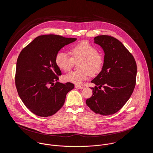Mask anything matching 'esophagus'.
I'll return each instance as SVG.
<instances>
[{
  "instance_id": "34e87169",
  "label": "esophagus",
  "mask_w": 153,
  "mask_h": 153,
  "mask_svg": "<svg viewBox=\"0 0 153 153\" xmlns=\"http://www.w3.org/2000/svg\"><path fill=\"white\" fill-rule=\"evenodd\" d=\"M75 88L79 89V90H82L84 88L83 86H79V85H75Z\"/></svg>"
}]
</instances>
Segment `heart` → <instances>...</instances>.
Returning a JSON list of instances; mask_svg holds the SVG:
<instances>
[{"mask_svg": "<svg viewBox=\"0 0 153 153\" xmlns=\"http://www.w3.org/2000/svg\"><path fill=\"white\" fill-rule=\"evenodd\" d=\"M70 57L64 52H59L55 59L57 66L63 71H69L77 62V71L70 72L63 76L64 79L75 84H80L90 75L99 73L102 69L104 58L103 54L86 41H82L71 48Z\"/></svg>", "mask_w": 153, "mask_h": 153, "instance_id": "b5f03b06", "label": "heart"}]
</instances>
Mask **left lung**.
Listing matches in <instances>:
<instances>
[{"label":"left lung","mask_w":153,"mask_h":153,"mask_svg":"<svg viewBox=\"0 0 153 153\" xmlns=\"http://www.w3.org/2000/svg\"><path fill=\"white\" fill-rule=\"evenodd\" d=\"M105 52L102 71L91 82L93 95L86 105L96 114L117 113L131 96L136 86L137 65L132 55L117 39L106 35L94 37Z\"/></svg>","instance_id":"8db88e82"}]
</instances>
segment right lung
Instances as JSON below:
<instances>
[{
  "label": "right lung",
  "mask_w": 153,
  "mask_h": 153,
  "mask_svg": "<svg viewBox=\"0 0 153 153\" xmlns=\"http://www.w3.org/2000/svg\"><path fill=\"white\" fill-rule=\"evenodd\" d=\"M76 40L48 34L35 38L17 58L15 83L18 94L27 108L40 117L51 116L63 106L67 94L74 85L62 83L56 56L65 45Z\"/></svg>",
  "instance_id": "1"
}]
</instances>
